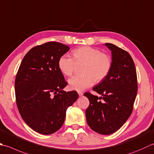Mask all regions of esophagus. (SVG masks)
I'll return each instance as SVG.
<instances>
[{
	"instance_id": "esophagus-1",
	"label": "esophagus",
	"mask_w": 154,
	"mask_h": 154,
	"mask_svg": "<svg viewBox=\"0 0 154 154\" xmlns=\"http://www.w3.org/2000/svg\"><path fill=\"white\" fill-rule=\"evenodd\" d=\"M78 94H79V97H81V96H83V93L82 92H80V91H79V92H78Z\"/></svg>"
}]
</instances>
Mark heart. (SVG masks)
Returning a JSON list of instances; mask_svg holds the SVG:
<instances>
[{
  "instance_id": "heart-1",
  "label": "heart",
  "mask_w": 154,
  "mask_h": 154,
  "mask_svg": "<svg viewBox=\"0 0 154 154\" xmlns=\"http://www.w3.org/2000/svg\"><path fill=\"white\" fill-rule=\"evenodd\" d=\"M73 54L75 61L85 62V64L81 71L83 74L75 75L69 79V85L72 89L83 91L91 86L94 81L99 82L103 80L110 72L112 66L111 58L101 50L83 46L74 49ZM58 65L63 74L70 76L75 71V62L73 57L65 54L60 57Z\"/></svg>"
}]
</instances>
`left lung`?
Returning a JSON list of instances; mask_svg holds the SVG:
<instances>
[{"label": "left lung", "instance_id": "1", "mask_svg": "<svg viewBox=\"0 0 154 154\" xmlns=\"http://www.w3.org/2000/svg\"><path fill=\"white\" fill-rule=\"evenodd\" d=\"M105 45L111 51L112 66L107 76L93 88L101 97L89 92L84 95L90 102L85 111L87 124L98 134L109 135L118 130L131 116L137 81L131 55L115 45Z\"/></svg>", "mask_w": 154, "mask_h": 154}]
</instances>
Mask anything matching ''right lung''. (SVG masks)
<instances>
[{"instance_id": "1", "label": "right lung", "mask_w": 154, "mask_h": 154, "mask_svg": "<svg viewBox=\"0 0 154 154\" xmlns=\"http://www.w3.org/2000/svg\"><path fill=\"white\" fill-rule=\"evenodd\" d=\"M69 50L48 42L32 48L24 57L15 79L18 109L24 121L39 134L55 133L64 123L66 111L79 97L76 91H63L67 83L58 65Z\"/></svg>"}]
</instances>
